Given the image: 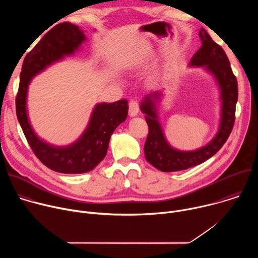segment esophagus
Returning a JSON list of instances; mask_svg holds the SVG:
<instances>
[{
  "label": "esophagus",
  "mask_w": 258,
  "mask_h": 258,
  "mask_svg": "<svg viewBox=\"0 0 258 258\" xmlns=\"http://www.w3.org/2000/svg\"><path fill=\"white\" fill-rule=\"evenodd\" d=\"M130 109H128V113H130V116L134 117V116H137L138 113H139V110H140V106H139V103L138 101L136 100H132L130 102Z\"/></svg>",
  "instance_id": "1"
}]
</instances>
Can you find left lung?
I'll return each mask as SVG.
<instances>
[{"label":"left lung","mask_w":258,"mask_h":258,"mask_svg":"<svg viewBox=\"0 0 258 258\" xmlns=\"http://www.w3.org/2000/svg\"><path fill=\"white\" fill-rule=\"evenodd\" d=\"M201 48L190 61V66H204L215 78L222 100V117L215 137L204 147L195 151H179L167 143L157 116L156 103L161 99V91L145 96L141 103L142 112L149 127L144 152L146 160L157 169L170 172L188 169L203 163L212 157L227 142L235 122L236 104L238 100V84L230 65V61L204 28L199 31Z\"/></svg>","instance_id":"obj_1"}]
</instances>
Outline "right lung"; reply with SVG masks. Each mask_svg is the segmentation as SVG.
<instances>
[{
	"label": "right lung",
	"mask_w": 258,
	"mask_h": 258,
	"mask_svg": "<svg viewBox=\"0 0 258 258\" xmlns=\"http://www.w3.org/2000/svg\"><path fill=\"white\" fill-rule=\"evenodd\" d=\"M86 41L78 25L59 23L25 56L16 96V114L31 150L43 164L61 173H85L94 169L106 156L114 130L125 120L128 106L125 99L97 104L83 136L66 147H55L33 132L27 116L26 97L31 79L52 63L75 53Z\"/></svg>",
	"instance_id": "add662e5"
}]
</instances>
